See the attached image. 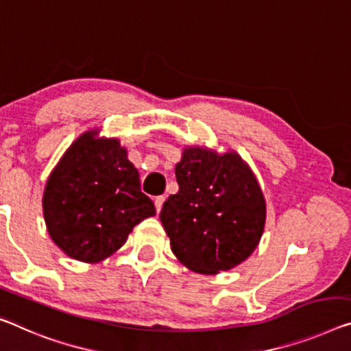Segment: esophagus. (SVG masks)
I'll use <instances>...</instances> for the list:
<instances>
[{"mask_svg":"<svg viewBox=\"0 0 351 351\" xmlns=\"http://www.w3.org/2000/svg\"><path fill=\"white\" fill-rule=\"evenodd\" d=\"M163 202H165V196L155 197V208H157V213H160L161 207H163Z\"/></svg>","mask_w":351,"mask_h":351,"instance_id":"34e87169","label":"esophagus"}]
</instances>
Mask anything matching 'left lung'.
Segmentation results:
<instances>
[{"label":"left lung","instance_id":"1","mask_svg":"<svg viewBox=\"0 0 351 351\" xmlns=\"http://www.w3.org/2000/svg\"><path fill=\"white\" fill-rule=\"evenodd\" d=\"M179 191L160 212L176 257L193 271L217 274L252 254L265 226V199L239 155L183 150Z\"/></svg>","mask_w":351,"mask_h":351}]
</instances>
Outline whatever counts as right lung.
<instances>
[{
  "label": "right lung",
  "instance_id": "right-lung-1",
  "mask_svg": "<svg viewBox=\"0 0 351 351\" xmlns=\"http://www.w3.org/2000/svg\"><path fill=\"white\" fill-rule=\"evenodd\" d=\"M155 206L141 191L138 169L117 139L86 132L47 182L44 217L48 234L67 256L95 263L111 256Z\"/></svg>",
  "mask_w": 351,
  "mask_h": 351
}]
</instances>
